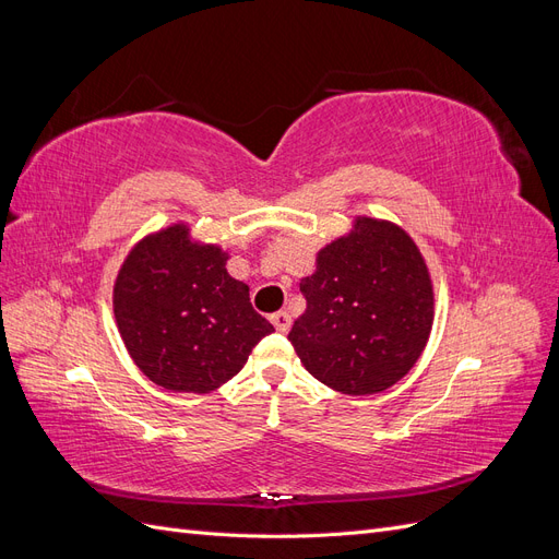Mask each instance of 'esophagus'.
I'll return each instance as SVG.
<instances>
[{"label": "esophagus", "mask_w": 559, "mask_h": 559, "mask_svg": "<svg viewBox=\"0 0 559 559\" xmlns=\"http://www.w3.org/2000/svg\"><path fill=\"white\" fill-rule=\"evenodd\" d=\"M270 321H273V326H275L280 333H286V331L292 329V314L286 312V310L275 312L273 317H270Z\"/></svg>", "instance_id": "1"}]
</instances>
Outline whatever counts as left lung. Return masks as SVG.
I'll return each instance as SVG.
<instances>
[{
  "mask_svg": "<svg viewBox=\"0 0 559 559\" xmlns=\"http://www.w3.org/2000/svg\"><path fill=\"white\" fill-rule=\"evenodd\" d=\"M289 341L308 373L349 396L384 392L419 359L433 324L429 270L399 226L357 218L300 282Z\"/></svg>",
  "mask_w": 559,
  "mask_h": 559,
  "instance_id": "1",
  "label": "left lung"
}]
</instances>
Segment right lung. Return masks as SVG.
Returning a JSON list of instances; mask_svg holds the SVG:
<instances>
[{
    "instance_id": "1",
    "label": "right lung",
    "mask_w": 559,
    "mask_h": 559,
    "mask_svg": "<svg viewBox=\"0 0 559 559\" xmlns=\"http://www.w3.org/2000/svg\"><path fill=\"white\" fill-rule=\"evenodd\" d=\"M226 253L173 226L134 247L114 284L118 331L142 373L170 392L210 394L275 329L226 273Z\"/></svg>"
}]
</instances>
